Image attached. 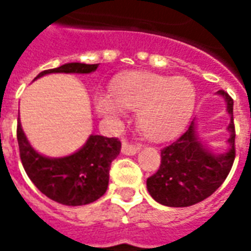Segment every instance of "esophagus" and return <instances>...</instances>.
<instances>
[{
    "label": "esophagus",
    "mask_w": 251,
    "mask_h": 251,
    "mask_svg": "<svg viewBox=\"0 0 251 251\" xmlns=\"http://www.w3.org/2000/svg\"><path fill=\"white\" fill-rule=\"evenodd\" d=\"M122 153L124 154H127V156H133V154H136L138 152V147L136 145H133V144H129V142L124 141L122 142Z\"/></svg>",
    "instance_id": "esophagus-1"
}]
</instances>
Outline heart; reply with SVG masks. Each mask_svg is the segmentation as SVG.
<instances>
[{"label": "heart", "mask_w": 251, "mask_h": 251, "mask_svg": "<svg viewBox=\"0 0 251 251\" xmlns=\"http://www.w3.org/2000/svg\"><path fill=\"white\" fill-rule=\"evenodd\" d=\"M111 94H99L100 114L118 118L125 109L137 110V126L149 140L163 141L176 136L188 124L196 100L194 84L184 76L153 72H131L118 77Z\"/></svg>", "instance_id": "1"}]
</instances>
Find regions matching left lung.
I'll list each match as a JSON object with an SVG mask.
<instances>
[{
  "label": "left lung",
  "mask_w": 251,
  "mask_h": 251,
  "mask_svg": "<svg viewBox=\"0 0 251 251\" xmlns=\"http://www.w3.org/2000/svg\"><path fill=\"white\" fill-rule=\"evenodd\" d=\"M231 115L228 125L230 148L223 154H214L199 141L192 121L184 134L161 149V164L148 177L147 187L153 199L168 207H188L207 199L219 188L231 171L235 158V126L232 120L234 100L223 90Z\"/></svg>",
  "instance_id": "1"
}]
</instances>
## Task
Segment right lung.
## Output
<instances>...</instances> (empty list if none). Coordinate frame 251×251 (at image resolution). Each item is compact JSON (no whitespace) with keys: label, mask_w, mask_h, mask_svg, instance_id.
Listing matches in <instances>:
<instances>
[{"label":"right lung","mask_w":251,"mask_h":251,"mask_svg":"<svg viewBox=\"0 0 251 251\" xmlns=\"http://www.w3.org/2000/svg\"><path fill=\"white\" fill-rule=\"evenodd\" d=\"M98 64L67 63L57 68L40 72L35 79L47 74H90ZM20 157L28 177L47 198L64 205L90 204L106 192L109 185L111 161L121 152L118 138L90 136L77 152L60 158H50L37 153L26 140L21 122L17 121Z\"/></svg>","instance_id":"1"}]
</instances>
